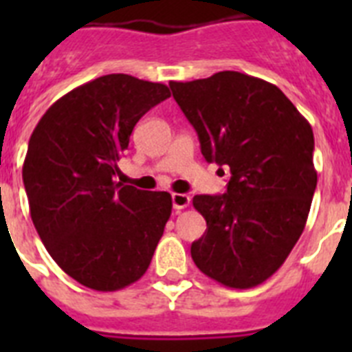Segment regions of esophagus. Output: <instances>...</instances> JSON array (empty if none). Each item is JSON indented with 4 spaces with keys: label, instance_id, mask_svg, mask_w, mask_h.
Wrapping results in <instances>:
<instances>
[{
    "label": "esophagus",
    "instance_id": "obj_1",
    "mask_svg": "<svg viewBox=\"0 0 352 352\" xmlns=\"http://www.w3.org/2000/svg\"><path fill=\"white\" fill-rule=\"evenodd\" d=\"M190 204V197L186 194H173V208L176 211L185 210Z\"/></svg>",
    "mask_w": 352,
    "mask_h": 352
}]
</instances>
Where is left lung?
Masks as SVG:
<instances>
[{
	"instance_id": "8db88e82",
	"label": "left lung",
	"mask_w": 352,
	"mask_h": 352,
	"mask_svg": "<svg viewBox=\"0 0 352 352\" xmlns=\"http://www.w3.org/2000/svg\"><path fill=\"white\" fill-rule=\"evenodd\" d=\"M169 86L203 157L231 174L223 195L194 197L208 229L192 259L222 285L256 287L284 264L307 223L317 185L312 126L275 84L247 74Z\"/></svg>"
}]
</instances>
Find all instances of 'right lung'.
<instances>
[{"mask_svg":"<svg viewBox=\"0 0 352 352\" xmlns=\"http://www.w3.org/2000/svg\"><path fill=\"white\" fill-rule=\"evenodd\" d=\"M166 84L109 74L72 89L35 126L23 166L31 220L56 264L95 291L148 270L173 201L114 182L133 126L169 98Z\"/></svg>","mask_w":352,"mask_h":352,"instance_id":"obj_1","label":"right lung"}]
</instances>
